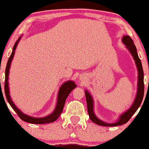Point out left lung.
<instances>
[{
    "label": "left lung",
    "instance_id": "8db88e82",
    "mask_svg": "<svg viewBox=\"0 0 149 149\" xmlns=\"http://www.w3.org/2000/svg\"><path fill=\"white\" fill-rule=\"evenodd\" d=\"M123 42L125 44L126 48H127L128 51L131 54V55L133 57L135 60V64H136L137 69L138 72V91H137L136 97L135 98L133 104L130 107V108L123 113V114L120 116L117 122L114 123H107L105 122L101 121V120L95 116V113L93 111V99L92 95L90 94L88 91H85V97H86L87 101V107H88V112L89 114L90 119L92 122H93L95 124L101 125V126H107V127H113V126H118V125H122L127 123L130 119L131 118L132 115L136 112L138 109L141 106V102L143 101L144 95V82H143V70L142 64L140 60L139 57L137 53L136 47L134 44L133 41L131 39V38L128 35H125L123 38Z\"/></svg>",
    "mask_w": 149,
    "mask_h": 149
}]
</instances>
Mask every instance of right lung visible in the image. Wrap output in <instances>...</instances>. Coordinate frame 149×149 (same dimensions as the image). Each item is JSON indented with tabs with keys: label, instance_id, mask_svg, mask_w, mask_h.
Listing matches in <instances>:
<instances>
[{
	"label": "right lung",
	"instance_id": "1",
	"mask_svg": "<svg viewBox=\"0 0 149 149\" xmlns=\"http://www.w3.org/2000/svg\"><path fill=\"white\" fill-rule=\"evenodd\" d=\"M20 39H21V37L17 40V42L14 44V47H13L12 53H11L9 58H8L6 67L5 86H4V91H5V94L7 101H8V104L11 105V107H12L13 109L17 112V114H18L19 118L21 119V120H22L23 121L26 122V123H32V124H47V123H54V122L56 121V120L58 118V117L61 115V112H62L63 111V109H64L66 99H67L69 94L72 92V91L73 89H74V88L77 86V85H75L74 82L72 80L67 81V82H65L64 83H63L62 85L60 87L59 91H58V99H57L56 107L54 112L51 113V114L48 115L47 117H40V118H36V117H29V116L26 115V114L22 112V111L16 107V105L14 104L12 100H11V96H10L9 94V88H8V74H9V69L10 67H11V61H12L13 58H14V54H15V50L16 48H17V45H18Z\"/></svg>",
	"mask_w": 149,
	"mask_h": 149
}]
</instances>
